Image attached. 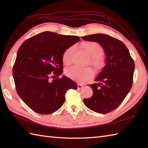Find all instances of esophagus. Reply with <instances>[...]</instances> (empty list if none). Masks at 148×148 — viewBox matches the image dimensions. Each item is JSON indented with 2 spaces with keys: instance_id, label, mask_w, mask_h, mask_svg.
Here are the masks:
<instances>
[{
  "instance_id": "esophagus-1",
  "label": "esophagus",
  "mask_w": 148,
  "mask_h": 148,
  "mask_svg": "<svg viewBox=\"0 0 148 148\" xmlns=\"http://www.w3.org/2000/svg\"><path fill=\"white\" fill-rule=\"evenodd\" d=\"M84 86V85L83 84H77V88L78 89H81Z\"/></svg>"
}]
</instances>
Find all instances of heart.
<instances>
[{
    "mask_svg": "<svg viewBox=\"0 0 148 148\" xmlns=\"http://www.w3.org/2000/svg\"><path fill=\"white\" fill-rule=\"evenodd\" d=\"M83 47L88 54L92 58L91 64L97 70H100L104 65V61L102 58L103 49L98 43L95 42H88L84 44ZM74 51V47L72 46L67 49L62 55V61L65 65H69L71 62V55ZM66 76L71 79L84 81L92 77L94 72L91 68H81L77 66H72L65 70Z\"/></svg>",
    "mask_w": 148,
    "mask_h": 148,
    "instance_id": "obj_1",
    "label": "heart"
}]
</instances>
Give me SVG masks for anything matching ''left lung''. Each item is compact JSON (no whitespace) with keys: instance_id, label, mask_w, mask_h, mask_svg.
<instances>
[{"instance_id":"1","label":"left lung","mask_w":148,"mask_h":148,"mask_svg":"<svg viewBox=\"0 0 148 148\" xmlns=\"http://www.w3.org/2000/svg\"><path fill=\"white\" fill-rule=\"evenodd\" d=\"M98 42L106 55V65L95 78L90 99L83 102L92 111L106 114L116 109L123 101L132 86L135 64L127 46L117 39L103 34L81 37Z\"/></svg>"}]
</instances>
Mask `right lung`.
<instances>
[{"label": "right lung", "instance_id": "add662e5", "mask_svg": "<svg viewBox=\"0 0 148 148\" xmlns=\"http://www.w3.org/2000/svg\"><path fill=\"white\" fill-rule=\"evenodd\" d=\"M79 40L78 36L46 31L28 39L20 47L12 75L19 97L34 111L51 114L64 104L69 89L77 88L70 78L58 77L63 73V53Z\"/></svg>", "mask_w": 148, "mask_h": 148}]
</instances>
